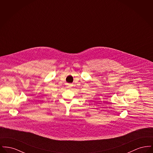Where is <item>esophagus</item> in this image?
I'll use <instances>...</instances> for the list:
<instances>
[{
	"mask_svg": "<svg viewBox=\"0 0 153 153\" xmlns=\"http://www.w3.org/2000/svg\"><path fill=\"white\" fill-rule=\"evenodd\" d=\"M71 87V85H68V88H69V87Z\"/></svg>",
	"mask_w": 153,
	"mask_h": 153,
	"instance_id": "1",
	"label": "esophagus"
}]
</instances>
